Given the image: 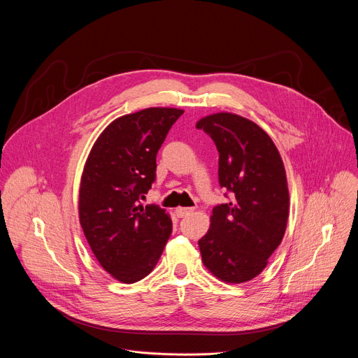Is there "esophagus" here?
I'll list each match as a JSON object with an SVG mask.
<instances>
[{
  "label": "esophagus",
  "instance_id": "1",
  "mask_svg": "<svg viewBox=\"0 0 358 358\" xmlns=\"http://www.w3.org/2000/svg\"><path fill=\"white\" fill-rule=\"evenodd\" d=\"M192 211H194V208H182V207L176 208V214H177V217H180V218H182V217L191 214Z\"/></svg>",
  "mask_w": 358,
  "mask_h": 358
}]
</instances>
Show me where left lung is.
I'll return each mask as SVG.
<instances>
[{"label": "left lung", "mask_w": 358, "mask_h": 358, "mask_svg": "<svg viewBox=\"0 0 358 358\" xmlns=\"http://www.w3.org/2000/svg\"><path fill=\"white\" fill-rule=\"evenodd\" d=\"M220 152L218 177L232 199L215 207L198 241L202 264L225 283L257 278L280 245L289 218L286 171L269 134L239 115L220 112L196 122Z\"/></svg>", "instance_id": "8db88e82"}]
</instances>
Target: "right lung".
I'll list each match as a JSON object with an SVG mask.
<instances>
[{"mask_svg":"<svg viewBox=\"0 0 358 358\" xmlns=\"http://www.w3.org/2000/svg\"><path fill=\"white\" fill-rule=\"evenodd\" d=\"M176 108H148L113 120L94 141L79 187V221L100 266L122 283L145 278L170 238V214L141 199L156 178V156Z\"/></svg>","mask_w":358,"mask_h":358,"instance_id":"1","label":"right lung"}]
</instances>
